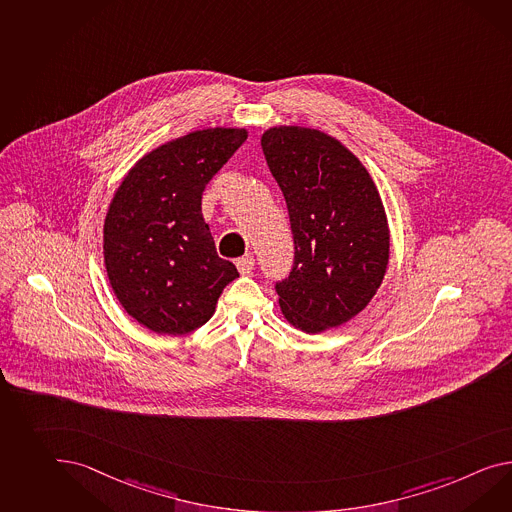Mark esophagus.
Returning <instances> with one entry per match:
<instances>
[{
    "mask_svg": "<svg viewBox=\"0 0 512 512\" xmlns=\"http://www.w3.org/2000/svg\"><path fill=\"white\" fill-rule=\"evenodd\" d=\"M237 271L241 273V275H249L250 271L254 269V256L252 254H247V256H243V258H239L236 260Z\"/></svg>",
    "mask_w": 512,
    "mask_h": 512,
    "instance_id": "1",
    "label": "esophagus"
}]
</instances>
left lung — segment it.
<instances>
[{
	"instance_id": "1",
	"label": "left lung",
	"mask_w": 512,
	"mask_h": 512,
	"mask_svg": "<svg viewBox=\"0 0 512 512\" xmlns=\"http://www.w3.org/2000/svg\"><path fill=\"white\" fill-rule=\"evenodd\" d=\"M262 148L295 243L293 269L276 284L282 314L306 334L340 327L366 308L386 275L390 230L377 185L321 130L275 126Z\"/></svg>"
}]
</instances>
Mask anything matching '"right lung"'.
<instances>
[{
    "label": "right lung",
    "instance_id": "1",
    "mask_svg": "<svg viewBox=\"0 0 512 512\" xmlns=\"http://www.w3.org/2000/svg\"><path fill=\"white\" fill-rule=\"evenodd\" d=\"M245 128H208L154 148L118 185L104 223V263L122 308L158 334L202 327L236 265L219 258L202 193L247 141Z\"/></svg>",
    "mask_w": 512,
    "mask_h": 512
}]
</instances>
